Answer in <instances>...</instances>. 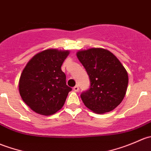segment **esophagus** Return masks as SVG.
Listing matches in <instances>:
<instances>
[{
    "mask_svg": "<svg viewBox=\"0 0 151 151\" xmlns=\"http://www.w3.org/2000/svg\"><path fill=\"white\" fill-rule=\"evenodd\" d=\"M73 91H75V92H78V91H79V87L77 86V85L74 86V88H73Z\"/></svg>",
    "mask_w": 151,
    "mask_h": 151,
    "instance_id": "obj_1",
    "label": "esophagus"
}]
</instances>
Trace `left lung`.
<instances>
[{
	"label": "left lung",
	"instance_id": "left-lung-1",
	"mask_svg": "<svg viewBox=\"0 0 151 151\" xmlns=\"http://www.w3.org/2000/svg\"><path fill=\"white\" fill-rule=\"evenodd\" d=\"M77 57L91 80V88L81 94L85 106L97 114L110 112L126 95L127 71L116 56L103 48L79 50Z\"/></svg>",
	"mask_w": 151,
	"mask_h": 151
}]
</instances>
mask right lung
<instances>
[{"label": "right lung", "instance_id": "add662e5", "mask_svg": "<svg viewBox=\"0 0 151 151\" xmlns=\"http://www.w3.org/2000/svg\"><path fill=\"white\" fill-rule=\"evenodd\" d=\"M69 50L47 49L36 53L24 68L19 80L22 100L35 112L52 115L64 105L68 92L61 66Z\"/></svg>", "mask_w": 151, "mask_h": 151}]
</instances>
